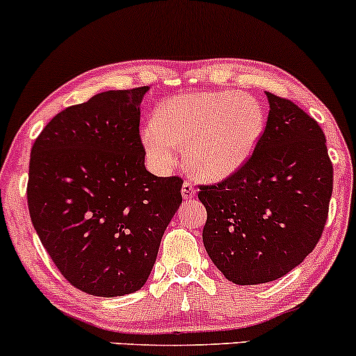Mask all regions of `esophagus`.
<instances>
[{"instance_id":"1","label":"esophagus","mask_w":356,"mask_h":356,"mask_svg":"<svg viewBox=\"0 0 356 356\" xmlns=\"http://www.w3.org/2000/svg\"><path fill=\"white\" fill-rule=\"evenodd\" d=\"M181 193H183V198L185 200H191L197 197V188L193 186V183L191 181H185L181 186Z\"/></svg>"}]
</instances>
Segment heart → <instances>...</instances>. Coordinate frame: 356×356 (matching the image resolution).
Returning a JSON list of instances; mask_svg holds the SVG:
<instances>
[{"label": "heart", "mask_w": 356, "mask_h": 356, "mask_svg": "<svg viewBox=\"0 0 356 356\" xmlns=\"http://www.w3.org/2000/svg\"><path fill=\"white\" fill-rule=\"evenodd\" d=\"M264 129V113L255 99L232 90L195 92L163 104L156 122L143 131L151 161L170 166L178 147H186L191 173L220 181L241 170Z\"/></svg>", "instance_id": "heart-1"}]
</instances>
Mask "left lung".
I'll use <instances>...</instances> for the list:
<instances>
[{"label":"left lung","instance_id":"left-lung-1","mask_svg":"<svg viewBox=\"0 0 356 356\" xmlns=\"http://www.w3.org/2000/svg\"><path fill=\"white\" fill-rule=\"evenodd\" d=\"M266 95L269 115L252 154L198 193L207 209L203 245L238 286L275 281L301 264L321 238L333 191L321 127L289 99Z\"/></svg>","mask_w":356,"mask_h":356}]
</instances>
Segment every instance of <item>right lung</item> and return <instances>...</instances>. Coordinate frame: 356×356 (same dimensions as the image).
I'll return each instance as SVG.
<instances>
[{"label":"right lung","instance_id":"1","mask_svg":"<svg viewBox=\"0 0 356 356\" xmlns=\"http://www.w3.org/2000/svg\"><path fill=\"white\" fill-rule=\"evenodd\" d=\"M146 90H107L67 107L31 147V223L60 274L92 296L145 286L181 203L183 179L145 166L139 104Z\"/></svg>","mask_w":356,"mask_h":356}]
</instances>
